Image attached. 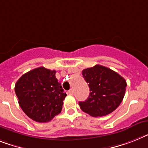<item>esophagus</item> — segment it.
Here are the masks:
<instances>
[{"instance_id": "esophagus-1", "label": "esophagus", "mask_w": 148, "mask_h": 148, "mask_svg": "<svg viewBox=\"0 0 148 148\" xmlns=\"http://www.w3.org/2000/svg\"><path fill=\"white\" fill-rule=\"evenodd\" d=\"M68 93H69V95H73V89H70V90H69Z\"/></svg>"}]
</instances>
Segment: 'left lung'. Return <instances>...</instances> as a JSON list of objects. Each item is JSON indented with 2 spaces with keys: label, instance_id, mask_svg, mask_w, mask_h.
Masks as SVG:
<instances>
[{
  "label": "left lung",
  "instance_id": "left-lung-1",
  "mask_svg": "<svg viewBox=\"0 0 148 148\" xmlns=\"http://www.w3.org/2000/svg\"><path fill=\"white\" fill-rule=\"evenodd\" d=\"M82 75L88 84L90 94L86 101L79 102L82 110L91 116H103L119 107L127 86L123 77L101 65L84 69Z\"/></svg>",
  "mask_w": 148,
  "mask_h": 148
}]
</instances>
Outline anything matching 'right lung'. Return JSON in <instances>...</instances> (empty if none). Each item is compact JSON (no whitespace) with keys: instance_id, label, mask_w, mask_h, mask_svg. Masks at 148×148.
<instances>
[{"instance_id":"obj_1","label":"right lung","mask_w":148,"mask_h":148,"mask_svg":"<svg viewBox=\"0 0 148 148\" xmlns=\"http://www.w3.org/2000/svg\"><path fill=\"white\" fill-rule=\"evenodd\" d=\"M55 74V70L41 66L25 73L16 83L19 106L35 122H49L62 110L66 94Z\"/></svg>"}]
</instances>
